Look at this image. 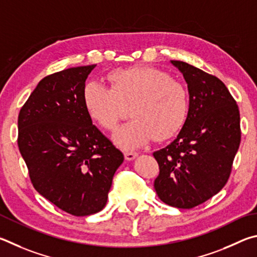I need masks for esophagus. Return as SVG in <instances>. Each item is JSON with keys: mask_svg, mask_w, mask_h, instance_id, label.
I'll return each instance as SVG.
<instances>
[{"mask_svg": "<svg viewBox=\"0 0 257 257\" xmlns=\"http://www.w3.org/2000/svg\"><path fill=\"white\" fill-rule=\"evenodd\" d=\"M138 152H133V151H125L124 152V156H125V159L131 161L133 159H136L138 157Z\"/></svg>", "mask_w": 257, "mask_h": 257, "instance_id": "1", "label": "esophagus"}]
</instances>
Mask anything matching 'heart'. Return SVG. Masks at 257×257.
I'll use <instances>...</instances> for the list:
<instances>
[{"label": "heart", "instance_id": "obj_1", "mask_svg": "<svg viewBox=\"0 0 257 257\" xmlns=\"http://www.w3.org/2000/svg\"><path fill=\"white\" fill-rule=\"evenodd\" d=\"M109 88L89 82L83 89V103L94 124L114 131L130 106L132 119L114 134L121 149L132 150L152 138L164 141L185 124L188 114L186 89L168 73L151 66L117 69L107 75Z\"/></svg>", "mask_w": 257, "mask_h": 257}]
</instances>
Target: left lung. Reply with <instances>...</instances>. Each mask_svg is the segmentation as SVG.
<instances>
[{"instance_id": "1", "label": "left lung", "mask_w": 257, "mask_h": 257, "mask_svg": "<svg viewBox=\"0 0 257 257\" xmlns=\"http://www.w3.org/2000/svg\"><path fill=\"white\" fill-rule=\"evenodd\" d=\"M170 62L186 81L190 105L177 138L154 152L160 169L155 190L164 203L192 209L226 185L240 145V115L217 76L185 62Z\"/></svg>"}]
</instances>
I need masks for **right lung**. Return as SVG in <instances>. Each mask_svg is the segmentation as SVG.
<instances>
[{
  "label": "right lung",
  "instance_id": "add662e5",
  "mask_svg": "<svg viewBox=\"0 0 257 257\" xmlns=\"http://www.w3.org/2000/svg\"><path fill=\"white\" fill-rule=\"evenodd\" d=\"M94 67L45 76L18 117V147L36 191L75 217L103 209L124 160L85 110L83 89Z\"/></svg>",
  "mask_w": 257,
  "mask_h": 257
}]
</instances>
